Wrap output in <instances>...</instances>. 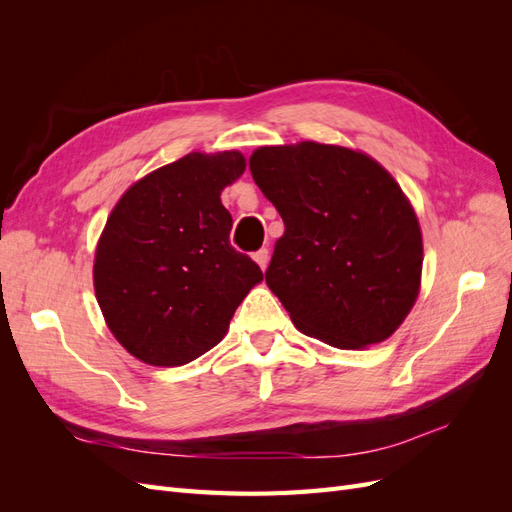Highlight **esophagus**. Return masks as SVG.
I'll return each instance as SVG.
<instances>
[{"label":"esophagus","instance_id":"1","mask_svg":"<svg viewBox=\"0 0 512 512\" xmlns=\"http://www.w3.org/2000/svg\"><path fill=\"white\" fill-rule=\"evenodd\" d=\"M254 260L258 262V267H260L262 271H265L267 265H269V250H267V247H262V250L254 252Z\"/></svg>","mask_w":512,"mask_h":512}]
</instances>
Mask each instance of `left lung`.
I'll use <instances>...</instances> for the list:
<instances>
[{
	"label": "left lung",
	"instance_id": "8db88e82",
	"mask_svg": "<svg viewBox=\"0 0 512 512\" xmlns=\"http://www.w3.org/2000/svg\"><path fill=\"white\" fill-rule=\"evenodd\" d=\"M258 188L284 220L265 271L301 333L342 350L391 337L418 297L423 237L410 200L361 151L258 147Z\"/></svg>",
	"mask_w": 512,
	"mask_h": 512
}]
</instances>
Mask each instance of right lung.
I'll return each instance as SVG.
<instances>
[{"label":"right lung","mask_w":512,"mask_h":512,"mask_svg":"<svg viewBox=\"0 0 512 512\" xmlns=\"http://www.w3.org/2000/svg\"><path fill=\"white\" fill-rule=\"evenodd\" d=\"M245 170L239 151H192L119 198L96 247L94 286L108 329L138 361L177 367L222 342L258 282L230 245L220 194Z\"/></svg>","instance_id":"1"}]
</instances>
